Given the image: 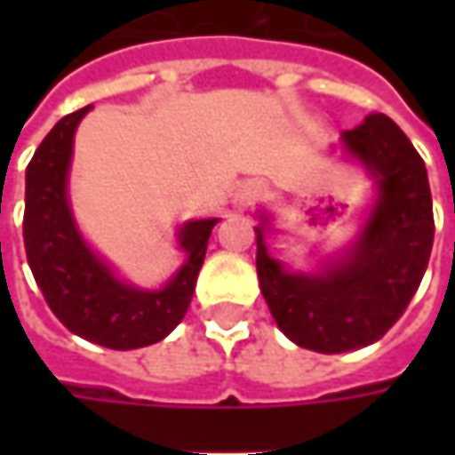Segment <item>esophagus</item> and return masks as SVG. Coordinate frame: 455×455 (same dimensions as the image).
I'll use <instances>...</instances> for the list:
<instances>
[{
	"mask_svg": "<svg viewBox=\"0 0 455 455\" xmlns=\"http://www.w3.org/2000/svg\"><path fill=\"white\" fill-rule=\"evenodd\" d=\"M263 192H266V187H263V182H258V180H248V182H243L235 189V197H233L235 210H248L253 202H258L260 197H263Z\"/></svg>",
	"mask_w": 455,
	"mask_h": 455,
	"instance_id": "obj_1",
	"label": "esophagus"
}]
</instances>
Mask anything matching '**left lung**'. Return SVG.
<instances>
[{
  "mask_svg": "<svg viewBox=\"0 0 455 455\" xmlns=\"http://www.w3.org/2000/svg\"><path fill=\"white\" fill-rule=\"evenodd\" d=\"M347 154L377 180L359 237L319 273H291L255 228V268L278 329L304 349L339 355L382 339L411 304L433 248L428 172L393 118L372 114L341 133Z\"/></svg>",
  "mask_w": 455,
  "mask_h": 455,
  "instance_id": "1",
  "label": "left lung"
}]
</instances>
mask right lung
<instances>
[{
  "label": "right lung",
  "instance_id": "right-lung-1",
  "mask_svg": "<svg viewBox=\"0 0 455 455\" xmlns=\"http://www.w3.org/2000/svg\"><path fill=\"white\" fill-rule=\"evenodd\" d=\"M88 111L91 106L60 118L27 164V263L47 306L73 334L108 349H139L162 341L184 319L218 218L182 225L180 245L187 260L164 289L141 291L116 278L80 237L68 204L73 139Z\"/></svg>",
  "mask_w": 455,
  "mask_h": 455
}]
</instances>
